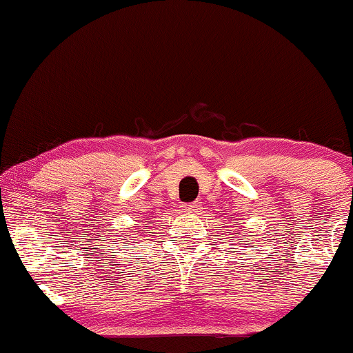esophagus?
I'll return each instance as SVG.
<instances>
[{
  "label": "esophagus",
  "instance_id": "obj_1",
  "mask_svg": "<svg viewBox=\"0 0 353 353\" xmlns=\"http://www.w3.org/2000/svg\"><path fill=\"white\" fill-rule=\"evenodd\" d=\"M199 210H201V205H199V203H191V205L186 206V211H188V213H191V214L198 213Z\"/></svg>",
  "mask_w": 353,
  "mask_h": 353
}]
</instances>
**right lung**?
<instances>
[{
  "label": "right lung",
  "mask_w": 353,
  "mask_h": 353,
  "mask_svg": "<svg viewBox=\"0 0 353 353\" xmlns=\"http://www.w3.org/2000/svg\"><path fill=\"white\" fill-rule=\"evenodd\" d=\"M142 232H143V230H142Z\"/></svg>",
  "instance_id": "add662e5"
}]
</instances>
